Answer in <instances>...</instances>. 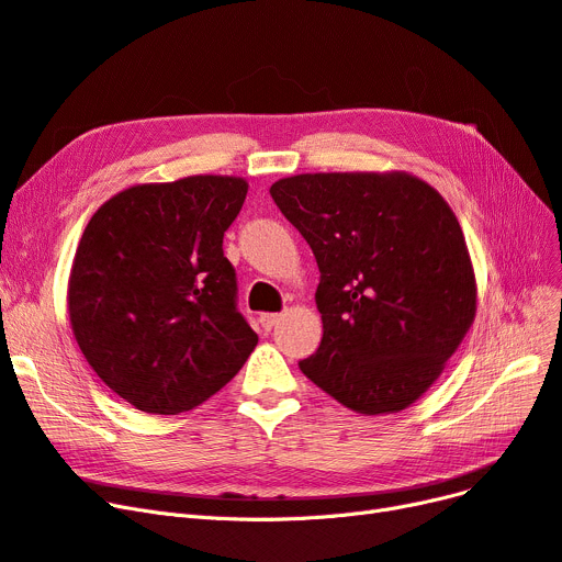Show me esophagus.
<instances>
[{"label": "esophagus", "instance_id": "34e87169", "mask_svg": "<svg viewBox=\"0 0 562 562\" xmlns=\"http://www.w3.org/2000/svg\"><path fill=\"white\" fill-rule=\"evenodd\" d=\"M279 321H281V314H260V325L265 333H272Z\"/></svg>", "mask_w": 562, "mask_h": 562}]
</instances>
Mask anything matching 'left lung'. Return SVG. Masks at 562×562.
I'll return each mask as SVG.
<instances>
[{"label":"left lung","instance_id":"left-lung-1","mask_svg":"<svg viewBox=\"0 0 562 562\" xmlns=\"http://www.w3.org/2000/svg\"><path fill=\"white\" fill-rule=\"evenodd\" d=\"M269 195L312 246L323 339L300 370L348 409L402 412L468 335L476 283L451 206L409 173H300Z\"/></svg>","mask_w":562,"mask_h":562}]
</instances>
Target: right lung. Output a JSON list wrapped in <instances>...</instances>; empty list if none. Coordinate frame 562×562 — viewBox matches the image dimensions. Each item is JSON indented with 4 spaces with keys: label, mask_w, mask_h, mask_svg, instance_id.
I'll list each match as a JSON object with an SVG mask.
<instances>
[{
    "label": "right lung",
    "mask_w": 562,
    "mask_h": 562,
    "mask_svg": "<svg viewBox=\"0 0 562 562\" xmlns=\"http://www.w3.org/2000/svg\"><path fill=\"white\" fill-rule=\"evenodd\" d=\"M246 192L237 177L132 186L83 232L67 293L71 330L97 376L139 412L202 404L258 344L223 256Z\"/></svg>",
    "instance_id": "1"
}]
</instances>
